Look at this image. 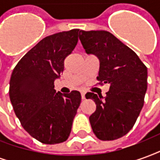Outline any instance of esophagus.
<instances>
[{
  "instance_id": "1",
  "label": "esophagus",
  "mask_w": 160,
  "mask_h": 160,
  "mask_svg": "<svg viewBox=\"0 0 160 160\" xmlns=\"http://www.w3.org/2000/svg\"><path fill=\"white\" fill-rule=\"evenodd\" d=\"M85 95H86V93H85L84 92H81V98H82V99H85V98H86V96H85Z\"/></svg>"
}]
</instances>
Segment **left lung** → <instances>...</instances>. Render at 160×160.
I'll list each match as a JSON object with an SVG mask.
<instances>
[{
	"label": "left lung",
	"instance_id": "1",
	"mask_svg": "<svg viewBox=\"0 0 160 160\" xmlns=\"http://www.w3.org/2000/svg\"><path fill=\"white\" fill-rule=\"evenodd\" d=\"M79 38L87 54L99 60L98 85L109 83L106 97L87 92L96 104L91 115L92 131L101 141H113L128 134L144 104L148 68L134 51L106 31H80Z\"/></svg>",
	"mask_w": 160,
	"mask_h": 160
}]
</instances>
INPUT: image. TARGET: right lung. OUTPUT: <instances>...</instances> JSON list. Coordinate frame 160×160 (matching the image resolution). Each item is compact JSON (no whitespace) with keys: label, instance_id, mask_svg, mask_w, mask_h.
Here are the masks:
<instances>
[{"label":"right lung","instance_id":"obj_1","mask_svg":"<svg viewBox=\"0 0 160 160\" xmlns=\"http://www.w3.org/2000/svg\"><path fill=\"white\" fill-rule=\"evenodd\" d=\"M79 29L44 38L20 59L10 79L9 97L22 127L43 144L67 141L80 106L78 91L56 92L54 81L78 42Z\"/></svg>","mask_w":160,"mask_h":160}]
</instances>
